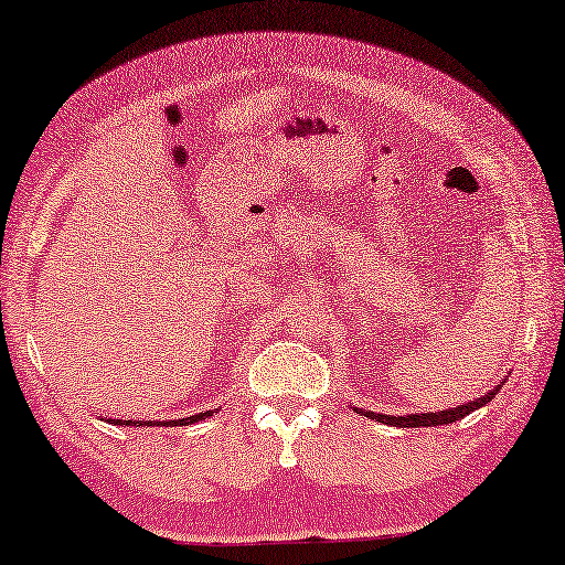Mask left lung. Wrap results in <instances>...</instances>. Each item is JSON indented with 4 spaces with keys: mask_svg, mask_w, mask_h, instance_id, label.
<instances>
[{
    "mask_svg": "<svg viewBox=\"0 0 565 565\" xmlns=\"http://www.w3.org/2000/svg\"><path fill=\"white\" fill-rule=\"evenodd\" d=\"M507 381V379H503ZM501 381V384H503ZM501 384L493 386V390L482 394L478 399H470V402H461L457 407H449V409H441V413H409V415H384V413H371V409H361V407H353L355 413H361L365 417H371V420H379L384 423V426H397V428H430V426H449V423H457L459 417L475 413V409L486 407L490 399L495 397L498 392H501Z\"/></svg>",
    "mask_w": 565,
    "mask_h": 565,
    "instance_id": "obj_1",
    "label": "left lung"
}]
</instances>
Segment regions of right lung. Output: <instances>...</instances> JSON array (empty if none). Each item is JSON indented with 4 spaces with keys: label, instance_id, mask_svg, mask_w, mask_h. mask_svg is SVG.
I'll return each mask as SVG.
<instances>
[{
    "label": "right lung",
    "instance_id": "1",
    "mask_svg": "<svg viewBox=\"0 0 565 565\" xmlns=\"http://www.w3.org/2000/svg\"><path fill=\"white\" fill-rule=\"evenodd\" d=\"M212 409H207V413H196V415H189V417H179V420H114L116 426H166V428H173V426H192V423H200L204 420V417H210ZM111 423V420H108Z\"/></svg>",
    "mask_w": 565,
    "mask_h": 565
}]
</instances>
